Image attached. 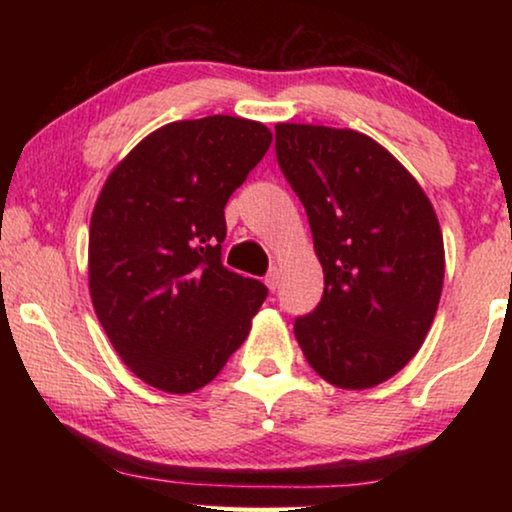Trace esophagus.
Wrapping results in <instances>:
<instances>
[{
	"label": "esophagus",
	"mask_w": 512,
	"mask_h": 512,
	"mask_svg": "<svg viewBox=\"0 0 512 512\" xmlns=\"http://www.w3.org/2000/svg\"><path fill=\"white\" fill-rule=\"evenodd\" d=\"M265 286H268L272 293L279 289V272L277 270H270L268 272V277H265Z\"/></svg>",
	"instance_id": "1"
}]
</instances>
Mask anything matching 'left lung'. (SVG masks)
<instances>
[{
    "label": "left lung",
    "instance_id": "8db88e82",
    "mask_svg": "<svg viewBox=\"0 0 512 512\" xmlns=\"http://www.w3.org/2000/svg\"><path fill=\"white\" fill-rule=\"evenodd\" d=\"M275 132L324 268L321 303L293 333L328 384L373 389L408 366L436 317L445 277L436 209L363 132L310 123H277Z\"/></svg>",
    "mask_w": 512,
    "mask_h": 512
}]
</instances>
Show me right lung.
I'll return each instance as SVG.
<instances>
[{
  "label": "right lung",
  "mask_w": 512,
  "mask_h": 512,
  "mask_svg": "<svg viewBox=\"0 0 512 512\" xmlns=\"http://www.w3.org/2000/svg\"><path fill=\"white\" fill-rule=\"evenodd\" d=\"M270 144L263 123L240 116L167 123L97 195L90 300L116 354L149 387L193 394L247 340L268 289L223 268V209Z\"/></svg>",
  "instance_id": "right-lung-1"
}]
</instances>
